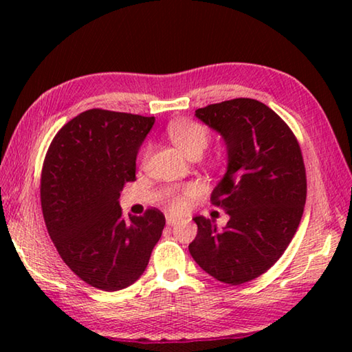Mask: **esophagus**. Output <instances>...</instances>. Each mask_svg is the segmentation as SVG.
Returning a JSON list of instances; mask_svg holds the SVG:
<instances>
[{
  "mask_svg": "<svg viewBox=\"0 0 352 352\" xmlns=\"http://www.w3.org/2000/svg\"><path fill=\"white\" fill-rule=\"evenodd\" d=\"M178 217H175V216H172V214H168V216H166V223H168L169 226H174V225H177L178 223Z\"/></svg>",
  "mask_w": 352,
  "mask_h": 352,
  "instance_id": "esophagus-1",
  "label": "esophagus"
}]
</instances>
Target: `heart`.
I'll use <instances>...</instances> for the list:
<instances>
[{"label":"heart","instance_id":"heart-1","mask_svg":"<svg viewBox=\"0 0 352 352\" xmlns=\"http://www.w3.org/2000/svg\"><path fill=\"white\" fill-rule=\"evenodd\" d=\"M168 136L178 151L189 158H199L210 142V132L204 124L189 121V119H178V121L170 122ZM147 152L148 151L144 152V157H147ZM197 194L199 186L194 183L186 184L182 189H170L168 192V204L172 210L180 211L186 205V200Z\"/></svg>","mask_w":352,"mask_h":352}]
</instances>
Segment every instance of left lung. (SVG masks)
Returning a JSON list of instances; mask_svg holds the SVG:
<instances>
[{"label": "left lung", "mask_w": 352, "mask_h": 352, "mask_svg": "<svg viewBox=\"0 0 352 352\" xmlns=\"http://www.w3.org/2000/svg\"><path fill=\"white\" fill-rule=\"evenodd\" d=\"M222 135L228 166L211 194L230 220L194 217L197 236L189 253L208 275L239 285L281 258L305 211L307 182L301 148L281 118L256 99L237 98L195 110Z\"/></svg>", "instance_id": "left-lung-1"}]
</instances>
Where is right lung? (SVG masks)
<instances>
[{
	"label": "right lung",
	"instance_id": "add662e5",
	"mask_svg": "<svg viewBox=\"0 0 352 352\" xmlns=\"http://www.w3.org/2000/svg\"><path fill=\"white\" fill-rule=\"evenodd\" d=\"M153 122V116L91 109L65 124L46 152L40 200L47 233L65 264L99 290L133 284L166 225L155 208L127 220L119 206Z\"/></svg>",
	"mask_w": 352,
	"mask_h": 352
}]
</instances>
